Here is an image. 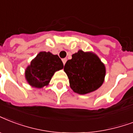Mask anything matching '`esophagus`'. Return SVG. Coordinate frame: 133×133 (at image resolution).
<instances>
[{
    "label": "esophagus",
    "mask_w": 133,
    "mask_h": 133,
    "mask_svg": "<svg viewBox=\"0 0 133 133\" xmlns=\"http://www.w3.org/2000/svg\"><path fill=\"white\" fill-rule=\"evenodd\" d=\"M62 61H63V63L65 65V63H66V61H67V59H66V58H63Z\"/></svg>",
    "instance_id": "34e87169"
}]
</instances>
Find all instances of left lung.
I'll return each instance as SVG.
<instances>
[{"label": "left lung", "instance_id": "obj_1", "mask_svg": "<svg viewBox=\"0 0 133 133\" xmlns=\"http://www.w3.org/2000/svg\"><path fill=\"white\" fill-rule=\"evenodd\" d=\"M70 88L75 93L87 94L101 87L105 76V67L93 53L79 50L72 54L64 66Z\"/></svg>", "mask_w": 133, "mask_h": 133}]
</instances>
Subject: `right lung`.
Here are the masks:
<instances>
[{"label":"right lung","mask_w":133,"mask_h":133,"mask_svg":"<svg viewBox=\"0 0 133 133\" xmlns=\"http://www.w3.org/2000/svg\"><path fill=\"white\" fill-rule=\"evenodd\" d=\"M63 68V63L58 55L41 51L31 61L25 72L28 84L35 88L48 85L56 71Z\"/></svg>","instance_id":"add662e5"}]
</instances>
